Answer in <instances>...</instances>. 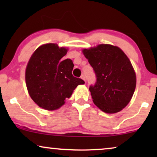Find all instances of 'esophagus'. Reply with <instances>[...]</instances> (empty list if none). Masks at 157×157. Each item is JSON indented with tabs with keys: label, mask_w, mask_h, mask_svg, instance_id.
<instances>
[{
	"label": "esophagus",
	"mask_w": 157,
	"mask_h": 157,
	"mask_svg": "<svg viewBox=\"0 0 157 157\" xmlns=\"http://www.w3.org/2000/svg\"><path fill=\"white\" fill-rule=\"evenodd\" d=\"M81 79H83V81H86V78H85V76H84V75H81Z\"/></svg>",
	"instance_id": "34e87169"
}]
</instances>
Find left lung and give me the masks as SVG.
Returning a JSON list of instances; mask_svg holds the SVG:
<instances>
[{"mask_svg":"<svg viewBox=\"0 0 157 157\" xmlns=\"http://www.w3.org/2000/svg\"><path fill=\"white\" fill-rule=\"evenodd\" d=\"M83 53L96 74V83L89 87L94 104L105 113L122 110L136 88V74L129 59L119 47L109 44L83 49Z\"/></svg>","mask_w":157,"mask_h":157,"instance_id":"1","label":"left lung"}]
</instances>
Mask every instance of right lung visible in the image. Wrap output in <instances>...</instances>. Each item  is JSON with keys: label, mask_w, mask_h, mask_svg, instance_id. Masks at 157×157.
I'll return each instance as SVG.
<instances>
[{"label": "right lung", "mask_w": 157, "mask_h": 157, "mask_svg": "<svg viewBox=\"0 0 157 157\" xmlns=\"http://www.w3.org/2000/svg\"><path fill=\"white\" fill-rule=\"evenodd\" d=\"M67 49L56 44L40 46L31 56L26 69L25 83L32 99L38 106L52 111L60 108L74 90L84 81L72 74L73 61L61 59Z\"/></svg>", "instance_id": "1"}]
</instances>
